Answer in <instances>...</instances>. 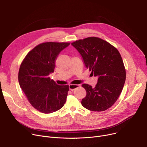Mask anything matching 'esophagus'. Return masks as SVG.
<instances>
[{
	"mask_svg": "<svg viewBox=\"0 0 147 147\" xmlns=\"http://www.w3.org/2000/svg\"><path fill=\"white\" fill-rule=\"evenodd\" d=\"M80 86V85H79V84H69V89L70 90L73 91L75 89L78 88Z\"/></svg>",
	"mask_w": 147,
	"mask_h": 147,
	"instance_id": "obj_1",
	"label": "esophagus"
}]
</instances>
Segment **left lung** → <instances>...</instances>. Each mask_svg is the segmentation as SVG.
Returning <instances> with one entry per match:
<instances>
[{
  "label": "left lung",
  "instance_id": "8db88e82",
  "mask_svg": "<svg viewBox=\"0 0 147 147\" xmlns=\"http://www.w3.org/2000/svg\"><path fill=\"white\" fill-rule=\"evenodd\" d=\"M82 57L84 65L97 76L95 88L83 84L86 96L82 105L93 111H103L117 101L126 80V69L118 50L101 38L90 37L71 43Z\"/></svg>",
  "mask_w": 147,
  "mask_h": 147
}]
</instances>
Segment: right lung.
<instances>
[{"instance_id": "add662e5", "label": "right lung", "mask_w": 147, "mask_h": 147, "mask_svg": "<svg viewBox=\"0 0 147 147\" xmlns=\"http://www.w3.org/2000/svg\"><path fill=\"white\" fill-rule=\"evenodd\" d=\"M70 43L45 42L30 51L18 72L20 86L34 109L45 114L61 109L67 100L68 85L61 86L51 80L55 61L61 51Z\"/></svg>"}]
</instances>
